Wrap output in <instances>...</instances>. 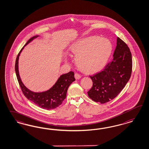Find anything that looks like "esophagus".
Instances as JSON below:
<instances>
[{
    "label": "esophagus",
    "instance_id": "1",
    "mask_svg": "<svg viewBox=\"0 0 149 149\" xmlns=\"http://www.w3.org/2000/svg\"><path fill=\"white\" fill-rule=\"evenodd\" d=\"M75 79H80L81 77V75H80L79 74H78V73H75Z\"/></svg>",
    "mask_w": 149,
    "mask_h": 149
}]
</instances>
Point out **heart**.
Segmentation results:
<instances>
[{
    "label": "heart",
    "mask_w": 149,
    "mask_h": 149,
    "mask_svg": "<svg viewBox=\"0 0 149 149\" xmlns=\"http://www.w3.org/2000/svg\"><path fill=\"white\" fill-rule=\"evenodd\" d=\"M70 50L76 55L78 68L85 73L93 74L103 68L111 54L112 45L107 39L90 36L75 42Z\"/></svg>",
    "instance_id": "b5f03b06"
}]
</instances>
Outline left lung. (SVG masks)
<instances>
[{
    "label": "left lung",
    "instance_id": "1",
    "mask_svg": "<svg viewBox=\"0 0 149 149\" xmlns=\"http://www.w3.org/2000/svg\"><path fill=\"white\" fill-rule=\"evenodd\" d=\"M132 59L126 44L117 37V45L112 61L101 72L90 76L93 86L87 92L95 102L104 104L114 99L125 87L131 77Z\"/></svg>",
    "mask_w": 149,
    "mask_h": 149
}]
</instances>
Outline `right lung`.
<instances>
[{
	"mask_svg": "<svg viewBox=\"0 0 149 149\" xmlns=\"http://www.w3.org/2000/svg\"><path fill=\"white\" fill-rule=\"evenodd\" d=\"M37 37L38 36H34L29 39L19 52L15 62V72L21 89L23 95H25L27 99L32 101L41 108L52 110L59 107L66 98L67 92L69 86L73 81L75 80L74 72L70 71L67 74L62 75L52 88L44 92L35 93L27 88L23 85L19 75L18 58L24 47Z\"/></svg>",
	"mask_w": 149,
	"mask_h": 149,
	"instance_id": "obj_1",
	"label": "right lung"
}]
</instances>
